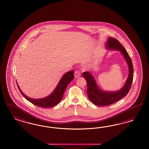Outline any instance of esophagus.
I'll return each instance as SVG.
<instances>
[{
	"instance_id": "34e87169",
	"label": "esophagus",
	"mask_w": 149,
	"mask_h": 149,
	"mask_svg": "<svg viewBox=\"0 0 149 149\" xmlns=\"http://www.w3.org/2000/svg\"><path fill=\"white\" fill-rule=\"evenodd\" d=\"M81 74V72L78 71H76L74 72V77H76V78H78V77H80Z\"/></svg>"
}]
</instances>
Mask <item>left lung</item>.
<instances>
[{
    "instance_id": "obj_1",
    "label": "left lung",
    "mask_w": 149,
    "mask_h": 149,
    "mask_svg": "<svg viewBox=\"0 0 149 149\" xmlns=\"http://www.w3.org/2000/svg\"><path fill=\"white\" fill-rule=\"evenodd\" d=\"M108 49L120 51L124 56L129 68V74L124 86L116 91H104L100 90L96 84L95 78L91 72H84L83 76L87 83V94L89 99L95 105L98 106L110 105L120 100L127 95L130 91L133 79L134 70L129 54L123 45L116 39L109 37L106 43Z\"/></svg>"
}]
</instances>
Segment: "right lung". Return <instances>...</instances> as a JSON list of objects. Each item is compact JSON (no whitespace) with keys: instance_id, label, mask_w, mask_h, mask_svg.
<instances>
[{"instance_id":"right-lung-1","label":"right lung","mask_w":149,"mask_h":149,"mask_svg":"<svg viewBox=\"0 0 149 149\" xmlns=\"http://www.w3.org/2000/svg\"><path fill=\"white\" fill-rule=\"evenodd\" d=\"M73 78L74 72L73 70L66 73L61 78V79L58 83V86L53 91V93H52V94H50L48 96L38 99H32L24 95L22 93V91H21L17 84V85L22 96L24 97L25 99H27L28 101L31 102L35 105L42 107L48 108L56 105L61 101L63 99L64 92L65 91L68 84L70 83V82L72 81Z\"/></svg>"}]
</instances>
